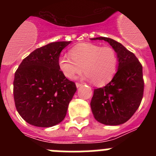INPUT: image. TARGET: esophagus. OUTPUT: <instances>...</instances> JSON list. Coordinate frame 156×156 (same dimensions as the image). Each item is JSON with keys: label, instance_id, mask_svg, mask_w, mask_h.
<instances>
[{"label": "esophagus", "instance_id": "34e87169", "mask_svg": "<svg viewBox=\"0 0 156 156\" xmlns=\"http://www.w3.org/2000/svg\"><path fill=\"white\" fill-rule=\"evenodd\" d=\"M76 87H80V86H82V83H76Z\"/></svg>", "mask_w": 156, "mask_h": 156}]
</instances>
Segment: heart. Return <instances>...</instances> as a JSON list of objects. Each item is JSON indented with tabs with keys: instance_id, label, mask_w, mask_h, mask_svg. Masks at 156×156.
Instances as JSON below:
<instances>
[{
	"instance_id": "heart-1",
	"label": "heart",
	"mask_w": 156,
	"mask_h": 156,
	"mask_svg": "<svg viewBox=\"0 0 156 156\" xmlns=\"http://www.w3.org/2000/svg\"><path fill=\"white\" fill-rule=\"evenodd\" d=\"M69 55L58 60L60 71L68 79H73L83 71L94 84L104 86L112 80L118 66V56L113 48L90 43L80 44L69 51Z\"/></svg>"
}]
</instances>
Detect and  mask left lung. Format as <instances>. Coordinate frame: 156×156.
I'll list each match as a JSON object with an SVG mask.
<instances>
[{"instance_id":"left-lung-1","label":"left lung","mask_w":156,"mask_h":156,"mask_svg":"<svg viewBox=\"0 0 156 156\" xmlns=\"http://www.w3.org/2000/svg\"><path fill=\"white\" fill-rule=\"evenodd\" d=\"M109 44L118 56V70L111 81L94 90L92 112L99 122L116 126L126 122L140 106L144 94L142 66L134 54L108 37H96Z\"/></svg>"}]
</instances>
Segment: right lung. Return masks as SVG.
<instances>
[{"label":"right lung","mask_w":156,"mask_h":156,"mask_svg":"<svg viewBox=\"0 0 156 156\" xmlns=\"http://www.w3.org/2000/svg\"><path fill=\"white\" fill-rule=\"evenodd\" d=\"M70 43L58 41L37 48L23 59L15 73L16 109L33 126L50 127L66 117L76 87L60 71L58 60Z\"/></svg>","instance_id":"add662e5"}]
</instances>
